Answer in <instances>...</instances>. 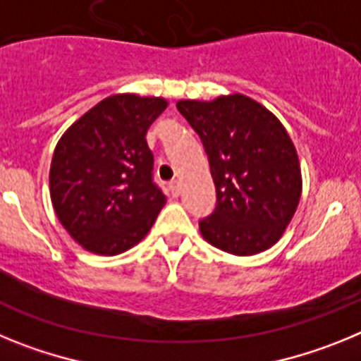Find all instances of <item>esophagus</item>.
Segmentation results:
<instances>
[{
    "instance_id": "1",
    "label": "esophagus",
    "mask_w": 361,
    "mask_h": 361,
    "mask_svg": "<svg viewBox=\"0 0 361 361\" xmlns=\"http://www.w3.org/2000/svg\"><path fill=\"white\" fill-rule=\"evenodd\" d=\"M170 193L173 197H178V193H180V184L177 183V180H173V183H170Z\"/></svg>"
}]
</instances>
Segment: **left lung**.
<instances>
[{"label":"left lung","instance_id":"1","mask_svg":"<svg viewBox=\"0 0 361 361\" xmlns=\"http://www.w3.org/2000/svg\"><path fill=\"white\" fill-rule=\"evenodd\" d=\"M177 110L200 137L215 183V209L199 220L202 237L237 257L269 250L302 193L298 155L282 123L240 94L178 101Z\"/></svg>","mask_w":361,"mask_h":361}]
</instances>
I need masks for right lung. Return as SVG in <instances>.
Segmentation results:
<instances>
[{
  "instance_id": "1",
  "label": "right lung",
  "mask_w": 361,
  "mask_h": 361,
  "mask_svg": "<svg viewBox=\"0 0 361 361\" xmlns=\"http://www.w3.org/2000/svg\"><path fill=\"white\" fill-rule=\"evenodd\" d=\"M161 97L103 99L66 130L50 166L54 209L73 240L97 255H119L146 237L166 197L153 180L149 124Z\"/></svg>"
}]
</instances>
